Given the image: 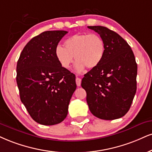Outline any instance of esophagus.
Returning <instances> with one entry per match:
<instances>
[{"instance_id": "esophagus-1", "label": "esophagus", "mask_w": 152, "mask_h": 152, "mask_svg": "<svg viewBox=\"0 0 152 152\" xmlns=\"http://www.w3.org/2000/svg\"><path fill=\"white\" fill-rule=\"evenodd\" d=\"M81 82H82V80L80 79V78L76 77V84L77 87H80V86L81 85Z\"/></svg>"}]
</instances>
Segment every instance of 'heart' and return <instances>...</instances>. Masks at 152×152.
I'll return each mask as SVG.
<instances>
[{
    "instance_id": "1",
    "label": "heart",
    "mask_w": 152,
    "mask_h": 152,
    "mask_svg": "<svg viewBox=\"0 0 152 152\" xmlns=\"http://www.w3.org/2000/svg\"><path fill=\"white\" fill-rule=\"evenodd\" d=\"M64 48L57 46L55 55L63 68L70 67L74 56L75 69L81 72L85 67L91 69L100 64L104 58L106 45L102 37L96 34H77L65 39Z\"/></svg>"
}]
</instances>
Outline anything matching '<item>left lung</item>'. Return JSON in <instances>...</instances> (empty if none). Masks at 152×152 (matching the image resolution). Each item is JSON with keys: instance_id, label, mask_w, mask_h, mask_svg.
Returning a JSON list of instances; mask_svg holds the SVG:
<instances>
[{"instance_id": "8db88e82", "label": "left lung", "mask_w": 152, "mask_h": 152, "mask_svg": "<svg viewBox=\"0 0 152 152\" xmlns=\"http://www.w3.org/2000/svg\"><path fill=\"white\" fill-rule=\"evenodd\" d=\"M106 45L104 58L82 80L91 113L103 120H115L130 109L137 90V65L129 44L118 34L102 26H88Z\"/></svg>"}]
</instances>
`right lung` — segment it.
<instances>
[{
    "label": "right lung",
    "instance_id": "1",
    "mask_svg": "<svg viewBox=\"0 0 152 152\" xmlns=\"http://www.w3.org/2000/svg\"><path fill=\"white\" fill-rule=\"evenodd\" d=\"M66 31H46L34 37L17 64L20 99L32 119L53 125L64 120L75 91V75L60 65L55 49Z\"/></svg>",
    "mask_w": 152,
    "mask_h": 152
}]
</instances>
